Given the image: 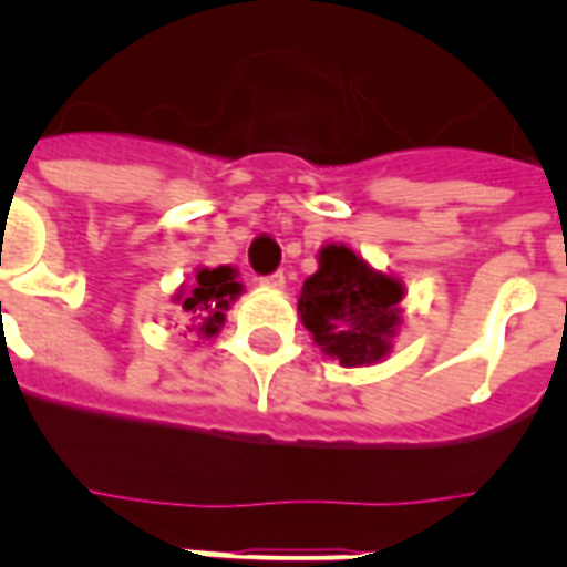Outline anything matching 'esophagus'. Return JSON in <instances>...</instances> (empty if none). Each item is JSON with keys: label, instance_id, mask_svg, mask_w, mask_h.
Here are the masks:
<instances>
[{"label": "esophagus", "instance_id": "obj_1", "mask_svg": "<svg viewBox=\"0 0 567 567\" xmlns=\"http://www.w3.org/2000/svg\"><path fill=\"white\" fill-rule=\"evenodd\" d=\"M265 285H270V288H285V274H282V270H276V274L265 276Z\"/></svg>", "mask_w": 567, "mask_h": 567}]
</instances>
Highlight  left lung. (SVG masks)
<instances>
[{
  "instance_id": "left-lung-1",
  "label": "left lung",
  "mask_w": 567,
  "mask_h": 567,
  "mask_svg": "<svg viewBox=\"0 0 567 567\" xmlns=\"http://www.w3.org/2000/svg\"><path fill=\"white\" fill-rule=\"evenodd\" d=\"M318 261V274L302 282L297 302L315 344L347 368L385 359L400 327V279L371 270L344 244L323 247Z\"/></svg>"
}]
</instances>
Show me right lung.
<instances>
[{"mask_svg":"<svg viewBox=\"0 0 567 567\" xmlns=\"http://www.w3.org/2000/svg\"><path fill=\"white\" fill-rule=\"evenodd\" d=\"M235 270L231 267H203L196 274V282L190 291L179 293L182 309L188 311L194 320V332L203 338H212L220 332L223 320H226V309L229 302L240 293V282H235Z\"/></svg>","mask_w":567,"mask_h":567,"instance_id":"add662e5","label":"right lung"}]
</instances>
